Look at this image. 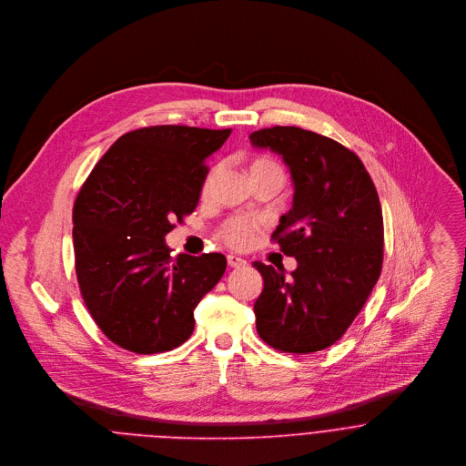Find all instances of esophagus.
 <instances>
[{"mask_svg": "<svg viewBox=\"0 0 466 466\" xmlns=\"http://www.w3.org/2000/svg\"><path fill=\"white\" fill-rule=\"evenodd\" d=\"M248 262L244 260V258H240V257H237V255H228V266L229 268H242V266H246Z\"/></svg>", "mask_w": 466, "mask_h": 466, "instance_id": "obj_1", "label": "esophagus"}]
</instances>
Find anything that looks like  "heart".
Here are the masks:
<instances>
[{"label": "heart", "instance_id": "heart-1", "mask_svg": "<svg viewBox=\"0 0 466 466\" xmlns=\"http://www.w3.org/2000/svg\"><path fill=\"white\" fill-rule=\"evenodd\" d=\"M271 167H279V164L269 157H257L251 162V173L260 171V169H271ZM208 187H209V177L206 178L202 191H208ZM260 228H262V222L257 218L233 217L222 224L220 238L233 249H248L255 244L257 233Z\"/></svg>", "mask_w": 466, "mask_h": 466}]
</instances>
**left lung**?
<instances>
[{
  "mask_svg": "<svg viewBox=\"0 0 466 466\" xmlns=\"http://www.w3.org/2000/svg\"><path fill=\"white\" fill-rule=\"evenodd\" d=\"M257 148L280 154L295 197L271 240L299 268L253 266L264 279L255 302L258 336L277 350L310 354L336 343L376 286L383 264V215L360 157L299 127L262 128Z\"/></svg>",
  "mask_w": 466,
  "mask_h": 466,
  "instance_id": "8db88e82",
  "label": "left lung"
}]
</instances>
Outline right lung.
Segmentation results:
<instances>
[{
  "instance_id": "add662e5",
  "label": "right lung",
  "mask_w": 466,
  "mask_h": 466,
  "mask_svg": "<svg viewBox=\"0 0 466 466\" xmlns=\"http://www.w3.org/2000/svg\"><path fill=\"white\" fill-rule=\"evenodd\" d=\"M231 128L147 127L121 136L83 182L72 211L85 306L116 345L157 354L193 332V310L226 271L222 253L169 257L164 235L198 204L208 157Z\"/></svg>"
}]
</instances>
